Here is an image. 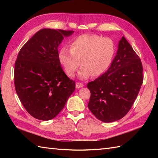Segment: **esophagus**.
<instances>
[{
  "label": "esophagus",
  "instance_id": "obj_1",
  "mask_svg": "<svg viewBox=\"0 0 158 158\" xmlns=\"http://www.w3.org/2000/svg\"><path fill=\"white\" fill-rule=\"evenodd\" d=\"M83 85L82 83H80V82H77L76 83V88L77 89H79V88H82V87H83Z\"/></svg>",
  "mask_w": 158,
  "mask_h": 158
}]
</instances>
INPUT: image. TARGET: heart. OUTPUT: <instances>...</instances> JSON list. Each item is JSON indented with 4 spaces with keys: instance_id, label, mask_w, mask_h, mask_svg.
<instances>
[{
    "instance_id": "heart-1",
    "label": "heart",
    "mask_w": 158,
    "mask_h": 158,
    "mask_svg": "<svg viewBox=\"0 0 158 158\" xmlns=\"http://www.w3.org/2000/svg\"><path fill=\"white\" fill-rule=\"evenodd\" d=\"M115 53V45L110 38L96 35L84 34L74 38L70 49L66 47L58 52V60L69 77H73L80 65L81 79L92 75L98 77L105 73L111 64Z\"/></svg>"
}]
</instances>
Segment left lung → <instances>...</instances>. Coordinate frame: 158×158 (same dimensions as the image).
Wrapping results in <instances>:
<instances>
[{
  "label": "left lung",
  "mask_w": 158,
  "mask_h": 158,
  "mask_svg": "<svg viewBox=\"0 0 158 158\" xmlns=\"http://www.w3.org/2000/svg\"><path fill=\"white\" fill-rule=\"evenodd\" d=\"M140 59L124 36L109 69L88 83L91 96L88 108L103 122L122 119L130 110L143 82Z\"/></svg>",
  "instance_id": "8db88e82"
}]
</instances>
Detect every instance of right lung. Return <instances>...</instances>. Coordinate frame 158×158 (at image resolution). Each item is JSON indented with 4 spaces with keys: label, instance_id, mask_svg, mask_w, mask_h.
I'll use <instances>...</instances> for the list:
<instances>
[{
    "label": "right lung",
    "instance_id": "add662e5",
    "mask_svg": "<svg viewBox=\"0 0 158 158\" xmlns=\"http://www.w3.org/2000/svg\"><path fill=\"white\" fill-rule=\"evenodd\" d=\"M73 32L41 29L18 53L14 69L15 91L25 109L36 119L54 118L75 91V82L62 70L58 51L64 36Z\"/></svg>",
    "mask_w": 158,
    "mask_h": 158
}]
</instances>
